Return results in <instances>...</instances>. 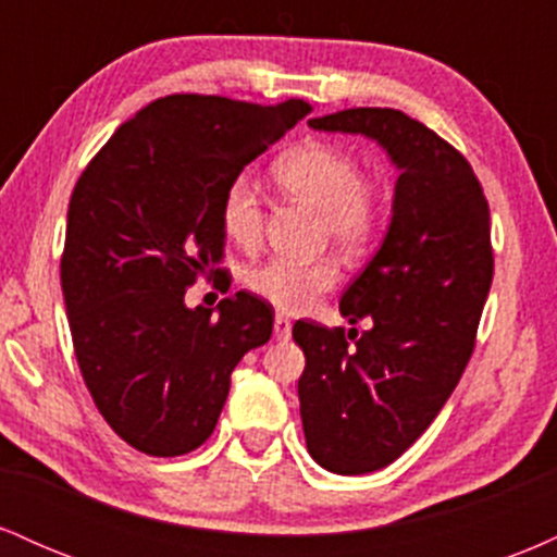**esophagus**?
<instances>
[{
  "label": "esophagus",
  "instance_id": "obj_1",
  "mask_svg": "<svg viewBox=\"0 0 557 557\" xmlns=\"http://www.w3.org/2000/svg\"><path fill=\"white\" fill-rule=\"evenodd\" d=\"M290 332H293L290 319H287L285 314L274 317V337H277V341H287V337H290Z\"/></svg>",
  "mask_w": 557,
  "mask_h": 557
}]
</instances>
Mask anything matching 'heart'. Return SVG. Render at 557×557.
Instances as JSON below:
<instances>
[{
	"label": "heart",
	"instance_id": "1",
	"mask_svg": "<svg viewBox=\"0 0 557 557\" xmlns=\"http://www.w3.org/2000/svg\"><path fill=\"white\" fill-rule=\"evenodd\" d=\"M274 177L298 201L322 212L324 233L345 251H361L380 222L374 188L348 151L330 144H306L274 164ZM220 225L240 251H253L264 235V201L248 175H235L220 201ZM341 280V264L332 257L314 261L270 259L246 272L253 296L280 311H304Z\"/></svg>",
	"mask_w": 557,
	"mask_h": 557
}]
</instances>
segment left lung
<instances>
[{
	"mask_svg": "<svg viewBox=\"0 0 557 557\" xmlns=\"http://www.w3.org/2000/svg\"><path fill=\"white\" fill-rule=\"evenodd\" d=\"M309 125L374 140L400 172L380 251L341 298V314L372 330L293 327L306 447L356 476L403 456L461 380L492 283L490 207L471 164L408 114L359 107Z\"/></svg>",
	"mask_w": 557,
	"mask_h": 557,
	"instance_id": "left-lung-1",
	"label": "left lung"
}]
</instances>
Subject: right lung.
Returning <instances> with one entry per match:
<instances>
[{
    "label": "right lung",
    "mask_w": 557,
    "mask_h": 557,
    "mask_svg": "<svg viewBox=\"0 0 557 557\" xmlns=\"http://www.w3.org/2000/svg\"><path fill=\"white\" fill-rule=\"evenodd\" d=\"M309 114L175 94L117 127L67 209L62 296L75 359L101 417L146 456L196 450L214 432L230 374L270 341L274 311L240 290L185 306L198 274L220 280V201L248 162Z\"/></svg>",
    "instance_id": "add662e5"
}]
</instances>
